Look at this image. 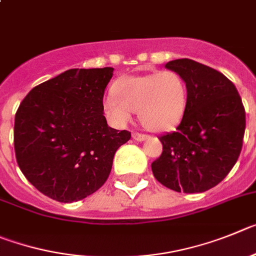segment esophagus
<instances>
[{"instance_id":"esophagus-1","label":"esophagus","mask_w":256,"mask_h":256,"mask_svg":"<svg viewBox=\"0 0 256 256\" xmlns=\"http://www.w3.org/2000/svg\"><path fill=\"white\" fill-rule=\"evenodd\" d=\"M132 138L136 142H142V140L146 139V135H144V134H139V132H132Z\"/></svg>"}]
</instances>
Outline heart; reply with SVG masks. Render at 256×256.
<instances>
[{"mask_svg":"<svg viewBox=\"0 0 256 256\" xmlns=\"http://www.w3.org/2000/svg\"><path fill=\"white\" fill-rule=\"evenodd\" d=\"M114 90L116 94L104 100V111L117 128L128 125L134 112H139L142 125L150 130H171L181 122L188 108V82L172 70L126 78Z\"/></svg>","mask_w":256,"mask_h":256,"instance_id":"heart-1","label":"heart"}]
</instances>
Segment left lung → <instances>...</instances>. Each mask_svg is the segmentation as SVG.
<instances>
[{
    "label": "left lung",
    "instance_id": "8db88e82",
    "mask_svg": "<svg viewBox=\"0 0 256 256\" xmlns=\"http://www.w3.org/2000/svg\"><path fill=\"white\" fill-rule=\"evenodd\" d=\"M188 82V102L176 131L160 136L154 177L177 192H204L231 171L242 148L246 117L241 96L220 71L188 58L166 64Z\"/></svg>",
    "mask_w": 256,
    "mask_h": 256
}]
</instances>
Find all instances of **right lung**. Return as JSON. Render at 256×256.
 <instances>
[{"label": "right lung", "instance_id": "1", "mask_svg": "<svg viewBox=\"0 0 256 256\" xmlns=\"http://www.w3.org/2000/svg\"><path fill=\"white\" fill-rule=\"evenodd\" d=\"M114 68H70L32 89L15 114L20 170L42 194L82 200L107 181L117 149L131 132L107 125L103 96Z\"/></svg>", "mask_w": 256, "mask_h": 256}]
</instances>
